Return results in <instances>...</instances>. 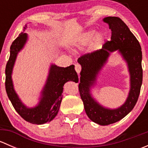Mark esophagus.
<instances>
[{"label": "esophagus", "mask_w": 148, "mask_h": 148, "mask_svg": "<svg viewBox=\"0 0 148 148\" xmlns=\"http://www.w3.org/2000/svg\"><path fill=\"white\" fill-rule=\"evenodd\" d=\"M75 70L77 72V74H79L82 70V66L79 64H75Z\"/></svg>", "instance_id": "esophagus-1"}]
</instances>
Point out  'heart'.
Returning a JSON list of instances; mask_svg holds the SVG:
<instances>
[{
	"mask_svg": "<svg viewBox=\"0 0 148 148\" xmlns=\"http://www.w3.org/2000/svg\"><path fill=\"white\" fill-rule=\"evenodd\" d=\"M95 33H96V31L95 29L88 30L87 31L84 33L82 35H81L77 38L75 42V46L78 48H83L85 46H87L92 41ZM104 40H105V36L103 33L97 34L94 37L93 40H92V48L94 50L99 49L104 44Z\"/></svg>",
	"mask_w": 148,
	"mask_h": 148,
	"instance_id": "obj_1",
	"label": "heart"
}]
</instances>
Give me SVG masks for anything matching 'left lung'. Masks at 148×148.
<instances>
[{"instance_id":"1","label":"left lung","mask_w":148,"mask_h":148,"mask_svg":"<svg viewBox=\"0 0 148 148\" xmlns=\"http://www.w3.org/2000/svg\"><path fill=\"white\" fill-rule=\"evenodd\" d=\"M103 21L112 31L111 41H107L102 49L85 54L79 58L82 66L80 96L85 112L92 122L99 125H108L117 122L129 114L138 101L143 82L142 51L140 43L126 24L118 17H106ZM117 51L126 62L130 74V91L124 104L115 109L104 107L92 95L91 89L108 60L110 53Z\"/></svg>"}]
</instances>
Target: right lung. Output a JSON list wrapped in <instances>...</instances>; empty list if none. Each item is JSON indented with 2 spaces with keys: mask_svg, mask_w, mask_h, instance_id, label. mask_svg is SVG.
<instances>
[{
  "mask_svg": "<svg viewBox=\"0 0 148 148\" xmlns=\"http://www.w3.org/2000/svg\"><path fill=\"white\" fill-rule=\"evenodd\" d=\"M26 28L27 25L10 46V57L5 67V90L13 107L22 118L30 123L43 125L53 120L57 115L64 84L69 81L78 82L79 78L74 65L64 68L51 64L38 104L33 107L23 104L14 89L12 73L18 54L28 41V34L24 33Z\"/></svg>",
  "mask_w": 148,
  "mask_h": 148,
  "instance_id": "add662e5",
  "label": "right lung"
}]
</instances>
